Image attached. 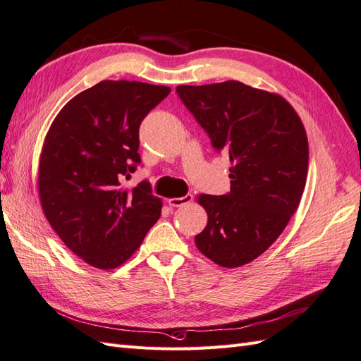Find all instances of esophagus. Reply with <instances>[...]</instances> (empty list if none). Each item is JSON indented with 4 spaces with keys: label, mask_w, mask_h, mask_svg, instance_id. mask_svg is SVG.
<instances>
[{
    "label": "esophagus",
    "mask_w": 361,
    "mask_h": 361,
    "mask_svg": "<svg viewBox=\"0 0 361 361\" xmlns=\"http://www.w3.org/2000/svg\"><path fill=\"white\" fill-rule=\"evenodd\" d=\"M192 200H194V197H192L190 194H188V195H184V197H180V198H169V201H167V203H169V206L171 207H181V206H184V204H189V203H192Z\"/></svg>",
    "instance_id": "esophagus-1"
}]
</instances>
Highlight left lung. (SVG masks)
<instances>
[{
  "label": "left lung",
  "instance_id": "obj_1",
  "mask_svg": "<svg viewBox=\"0 0 361 361\" xmlns=\"http://www.w3.org/2000/svg\"><path fill=\"white\" fill-rule=\"evenodd\" d=\"M177 94L232 164L228 195L197 197L207 224L195 245L219 266H245L272 246L297 211L307 177L306 129L281 95L235 80L181 85Z\"/></svg>",
  "mask_w": 361,
  "mask_h": 361
}]
</instances>
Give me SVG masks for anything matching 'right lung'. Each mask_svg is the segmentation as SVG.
Instances as JSON below:
<instances>
[{
  "label": "right lung",
  "instance_id": "right-lung-1",
  "mask_svg": "<svg viewBox=\"0 0 361 361\" xmlns=\"http://www.w3.org/2000/svg\"><path fill=\"white\" fill-rule=\"evenodd\" d=\"M171 87L104 80L64 104L39 154L38 195L47 221L82 262L109 271L135 254L160 219L147 183L123 189L140 163L142 118Z\"/></svg>",
  "mask_w": 361,
  "mask_h": 361
}]
</instances>
